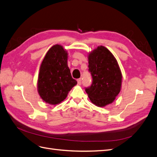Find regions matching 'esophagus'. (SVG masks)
Segmentation results:
<instances>
[{
  "instance_id": "1",
  "label": "esophagus",
  "mask_w": 157,
  "mask_h": 157,
  "mask_svg": "<svg viewBox=\"0 0 157 157\" xmlns=\"http://www.w3.org/2000/svg\"><path fill=\"white\" fill-rule=\"evenodd\" d=\"M77 82H78V85H81V83H82V79H78Z\"/></svg>"
}]
</instances>
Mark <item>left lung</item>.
Here are the masks:
<instances>
[{
  "instance_id": "8db88e82",
  "label": "left lung",
  "mask_w": 157,
  "mask_h": 157,
  "mask_svg": "<svg viewBox=\"0 0 157 157\" xmlns=\"http://www.w3.org/2000/svg\"><path fill=\"white\" fill-rule=\"evenodd\" d=\"M87 58L93 82L86 92L92 103L105 107L115 100L121 90V70L114 55L102 45L90 52Z\"/></svg>"
}]
</instances>
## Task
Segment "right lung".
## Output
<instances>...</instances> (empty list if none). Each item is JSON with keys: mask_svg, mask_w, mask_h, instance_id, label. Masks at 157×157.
I'll return each mask as SVG.
<instances>
[{"mask_svg": "<svg viewBox=\"0 0 157 157\" xmlns=\"http://www.w3.org/2000/svg\"><path fill=\"white\" fill-rule=\"evenodd\" d=\"M67 58V51L56 44L51 47L43 59L38 75L37 92L47 104H60L77 84L71 77Z\"/></svg>", "mask_w": 157, "mask_h": 157, "instance_id": "obj_1", "label": "right lung"}]
</instances>
